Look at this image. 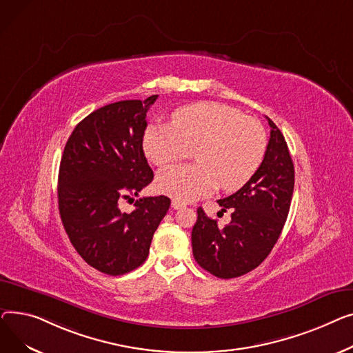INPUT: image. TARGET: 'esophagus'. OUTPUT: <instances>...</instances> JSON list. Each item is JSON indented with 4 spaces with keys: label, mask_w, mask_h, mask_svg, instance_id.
Returning a JSON list of instances; mask_svg holds the SVG:
<instances>
[{
    "label": "esophagus",
    "mask_w": 353,
    "mask_h": 353,
    "mask_svg": "<svg viewBox=\"0 0 353 353\" xmlns=\"http://www.w3.org/2000/svg\"><path fill=\"white\" fill-rule=\"evenodd\" d=\"M171 206H172L174 210H181V208H183L185 203H183V202H181V201H178V199H172Z\"/></svg>",
    "instance_id": "1"
}]
</instances>
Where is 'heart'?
<instances>
[{
  "label": "heart",
  "mask_w": 353,
  "mask_h": 353,
  "mask_svg": "<svg viewBox=\"0 0 353 353\" xmlns=\"http://www.w3.org/2000/svg\"><path fill=\"white\" fill-rule=\"evenodd\" d=\"M196 163L170 167L157 176L158 190L179 201H194L221 185L241 190L259 170L266 151L261 123L219 102H198L174 114V123H152L143 134V151L159 167L191 157Z\"/></svg>",
  "instance_id": "obj_1"
}]
</instances>
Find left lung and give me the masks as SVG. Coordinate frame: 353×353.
Returning a JSON list of instances; mask_svg holds the SVG:
<instances>
[{
    "label": "left lung",
    "mask_w": 353,
    "mask_h": 353,
    "mask_svg": "<svg viewBox=\"0 0 353 353\" xmlns=\"http://www.w3.org/2000/svg\"><path fill=\"white\" fill-rule=\"evenodd\" d=\"M271 138L256 174L235 194L219 199L222 211L231 210V222L221 228L216 219L198 208L192 228V252L201 268L222 279L251 272L271 254L294 194L295 170L286 141L269 119Z\"/></svg>",
    "instance_id": "8db88e82"
}]
</instances>
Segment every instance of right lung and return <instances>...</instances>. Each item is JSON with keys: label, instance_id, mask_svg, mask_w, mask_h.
I'll return each instance as SVG.
<instances>
[{"label": "right lung", "instance_id": "right-lung-1", "mask_svg": "<svg viewBox=\"0 0 353 353\" xmlns=\"http://www.w3.org/2000/svg\"><path fill=\"white\" fill-rule=\"evenodd\" d=\"M157 98L118 101L91 112L74 128L61 158L62 225L79 256L102 274L123 275L142 265L170 210L168 196L134 199L154 179L142 141ZM122 199L134 203L132 213L120 211Z\"/></svg>", "mask_w": 353, "mask_h": 353}]
</instances>
